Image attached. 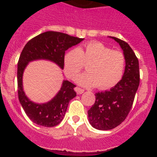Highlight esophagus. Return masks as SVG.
<instances>
[{
    "label": "esophagus",
    "mask_w": 157,
    "mask_h": 157,
    "mask_svg": "<svg viewBox=\"0 0 157 157\" xmlns=\"http://www.w3.org/2000/svg\"><path fill=\"white\" fill-rule=\"evenodd\" d=\"M75 91H76V93H77V94H82L83 92H84V90H83V89L79 88V87H76V88L75 89Z\"/></svg>",
    "instance_id": "1"
}]
</instances>
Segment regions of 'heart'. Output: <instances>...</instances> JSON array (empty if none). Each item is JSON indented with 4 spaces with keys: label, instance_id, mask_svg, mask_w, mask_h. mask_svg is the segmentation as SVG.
<instances>
[{
    "label": "heart",
    "instance_id": "1",
    "mask_svg": "<svg viewBox=\"0 0 157 157\" xmlns=\"http://www.w3.org/2000/svg\"><path fill=\"white\" fill-rule=\"evenodd\" d=\"M126 59L120 51L112 50L102 42L92 41L83 48H73L65 53V73L70 78L76 76L86 64L87 72L77 78L76 82L84 86H96L107 90L121 79L125 69Z\"/></svg>",
    "mask_w": 157,
    "mask_h": 157
}]
</instances>
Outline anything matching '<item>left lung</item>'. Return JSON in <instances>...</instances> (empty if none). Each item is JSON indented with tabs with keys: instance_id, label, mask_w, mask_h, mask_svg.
Segmentation results:
<instances>
[{
	"instance_id": "left-lung-1",
	"label": "left lung",
	"mask_w": 157,
	"mask_h": 157,
	"mask_svg": "<svg viewBox=\"0 0 157 157\" xmlns=\"http://www.w3.org/2000/svg\"><path fill=\"white\" fill-rule=\"evenodd\" d=\"M123 50L126 59L123 78L110 90L97 93L96 101L88 111L89 121L96 129L112 130L128 116L140 82L139 63L133 49L126 41L112 37Z\"/></svg>"
}]
</instances>
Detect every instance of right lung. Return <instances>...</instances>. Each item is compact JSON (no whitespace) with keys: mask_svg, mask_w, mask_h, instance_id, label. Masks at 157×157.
<instances>
[{"mask_svg":"<svg viewBox=\"0 0 157 157\" xmlns=\"http://www.w3.org/2000/svg\"><path fill=\"white\" fill-rule=\"evenodd\" d=\"M82 40L60 32L47 31L33 37L24 46L18 61V96L23 110L33 123L46 127L58 125L65 116L69 101L76 96L74 90L76 86L69 81H63L60 90L48 103H33L23 90L22 78L25 67L28 62L45 59L55 62L63 69L65 51Z\"/></svg>","mask_w":157,"mask_h":157,"instance_id":"add662e5","label":"right lung"}]
</instances>
